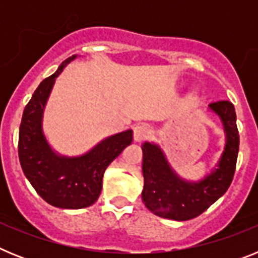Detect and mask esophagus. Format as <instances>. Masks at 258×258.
<instances>
[{
  "instance_id": "34e87169",
  "label": "esophagus",
  "mask_w": 258,
  "mask_h": 258,
  "mask_svg": "<svg viewBox=\"0 0 258 258\" xmlns=\"http://www.w3.org/2000/svg\"><path fill=\"white\" fill-rule=\"evenodd\" d=\"M151 134V129L147 124H138L134 127V140L137 142H141V141L147 140Z\"/></svg>"
}]
</instances>
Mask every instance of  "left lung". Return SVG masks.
I'll return each mask as SVG.
<instances>
[{"label":"left lung","mask_w":258,"mask_h":258,"mask_svg":"<svg viewBox=\"0 0 258 258\" xmlns=\"http://www.w3.org/2000/svg\"><path fill=\"white\" fill-rule=\"evenodd\" d=\"M209 108L222 120L226 146L218 168L200 182H186L175 174L159 146L146 142L143 151V191L145 206L152 213L175 221L195 218L226 192L235 173L239 151V132L234 104L218 101Z\"/></svg>","instance_id":"left-lung-1"}]
</instances>
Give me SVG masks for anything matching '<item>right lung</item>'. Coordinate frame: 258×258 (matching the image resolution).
Returning <instances> with one entry per match:
<instances>
[{"mask_svg": "<svg viewBox=\"0 0 258 258\" xmlns=\"http://www.w3.org/2000/svg\"><path fill=\"white\" fill-rule=\"evenodd\" d=\"M76 55L66 59L55 74L38 85L24 108L19 127V161L22 169L46 203L63 209L86 208L97 202L107 166L133 141V132L115 134L79 157L59 156L50 149L42 133V113L55 77Z\"/></svg>", "mask_w": 258, "mask_h": 258, "instance_id": "right-lung-1", "label": "right lung"}]
</instances>
